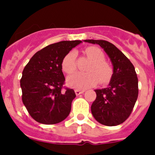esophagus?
Instances as JSON below:
<instances>
[{"label":"esophagus","mask_w":155,"mask_h":155,"mask_svg":"<svg viewBox=\"0 0 155 155\" xmlns=\"http://www.w3.org/2000/svg\"><path fill=\"white\" fill-rule=\"evenodd\" d=\"M75 94H77V95H79V94H82V93L84 92V90H80V89H75Z\"/></svg>","instance_id":"esophagus-1"}]
</instances>
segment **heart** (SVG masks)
Listing matches in <instances>:
<instances>
[{"mask_svg":"<svg viewBox=\"0 0 155 155\" xmlns=\"http://www.w3.org/2000/svg\"><path fill=\"white\" fill-rule=\"evenodd\" d=\"M84 53L91 63L87 68V73H78L68 79L70 86L80 89L88 88L95 85L98 81L104 84L110 80L113 74L111 66L105 61V54L99 48L90 46ZM63 71L67 74H73L76 71V52L71 51L62 61Z\"/></svg>","mask_w":155,"mask_h":155,"instance_id":"heart-1","label":"heart"}]
</instances>
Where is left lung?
Instances as JSON below:
<instances>
[{"instance_id": "8db88e82", "label": "left lung", "mask_w": 155, "mask_h": 155, "mask_svg": "<svg viewBox=\"0 0 155 155\" xmlns=\"http://www.w3.org/2000/svg\"><path fill=\"white\" fill-rule=\"evenodd\" d=\"M104 50L113 66L109 85L96 89V98L91 106L94 118L102 125L123 124L132 113L138 97V79L132 63L116 46L105 40L86 39Z\"/></svg>"}]
</instances>
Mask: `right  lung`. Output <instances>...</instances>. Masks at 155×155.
<instances>
[{"mask_svg": "<svg viewBox=\"0 0 155 155\" xmlns=\"http://www.w3.org/2000/svg\"><path fill=\"white\" fill-rule=\"evenodd\" d=\"M81 40L61 41L35 53L25 67L20 81L23 104L38 123H61L70 114L76 97L71 88H64L62 61Z\"/></svg>", "mask_w": 155, "mask_h": 155, "instance_id": "1", "label": "right lung"}]
</instances>
